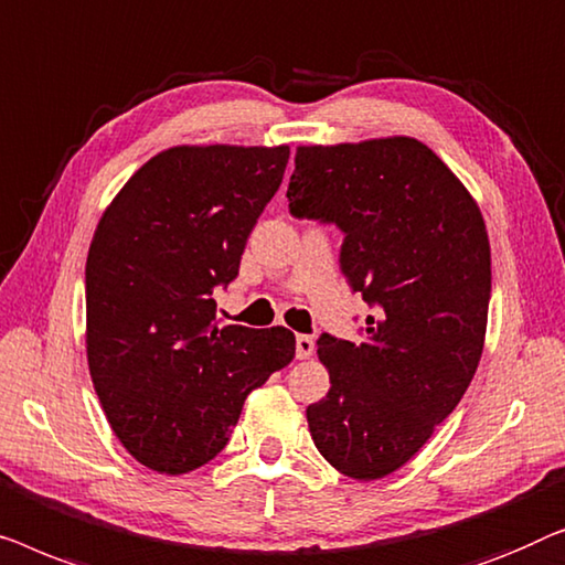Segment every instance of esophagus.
I'll list each match as a JSON object with an SVG mask.
<instances>
[{
  "mask_svg": "<svg viewBox=\"0 0 565 565\" xmlns=\"http://www.w3.org/2000/svg\"><path fill=\"white\" fill-rule=\"evenodd\" d=\"M312 353H315V340L309 335H297V359L307 361L312 359Z\"/></svg>",
  "mask_w": 565,
  "mask_h": 565,
  "instance_id": "34e87169",
  "label": "esophagus"
}]
</instances>
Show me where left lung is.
<instances>
[{
  "label": "left lung",
  "mask_w": 565,
  "mask_h": 565,
  "mask_svg": "<svg viewBox=\"0 0 565 565\" xmlns=\"http://www.w3.org/2000/svg\"><path fill=\"white\" fill-rule=\"evenodd\" d=\"M297 217L345 233L340 266L373 305L359 345L322 335L330 392L307 407L332 468L376 481L402 468L458 407L487 340L491 248L471 192L409 135L299 146Z\"/></svg>",
  "instance_id": "left-lung-1"
}]
</instances>
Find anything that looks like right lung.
Masks as SVG:
<instances>
[{"label":"right lung","mask_w":565,"mask_h":565,"mask_svg":"<svg viewBox=\"0 0 565 565\" xmlns=\"http://www.w3.org/2000/svg\"><path fill=\"white\" fill-rule=\"evenodd\" d=\"M289 146H173L127 179L86 256V361L107 423L158 473L225 448L253 388L297 353L286 328L222 324L212 291L237 276Z\"/></svg>","instance_id":"1"}]
</instances>
